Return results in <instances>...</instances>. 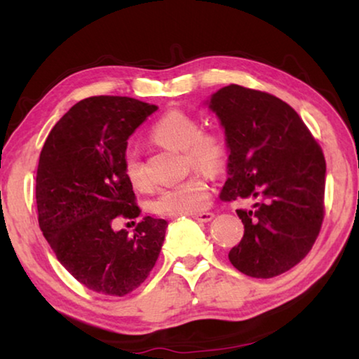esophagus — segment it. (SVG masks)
I'll use <instances>...</instances> for the list:
<instances>
[{
    "mask_svg": "<svg viewBox=\"0 0 359 359\" xmlns=\"http://www.w3.org/2000/svg\"><path fill=\"white\" fill-rule=\"evenodd\" d=\"M214 217H215V215L212 214V212H201V214H194V215H193L194 220L203 222V223H208V222H210L212 218H214Z\"/></svg>",
    "mask_w": 359,
    "mask_h": 359,
    "instance_id": "34e87169",
    "label": "esophagus"
}]
</instances>
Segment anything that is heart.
<instances>
[{
  "mask_svg": "<svg viewBox=\"0 0 359 359\" xmlns=\"http://www.w3.org/2000/svg\"><path fill=\"white\" fill-rule=\"evenodd\" d=\"M151 139L163 147L184 150L191 166L208 174H220L228 161V145L214 131H199L198 120L184 111H169L156 121ZM123 172L133 187L145 184L142 165L133 151L123 160ZM210 188L201 174H191L180 184L163 190L155 201V210L165 215H194L208 209Z\"/></svg>",
  "mask_w": 359,
  "mask_h": 359,
  "instance_id": "obj_1",
  "label": "heart"
}]
</instances>
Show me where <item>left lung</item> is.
Instances as JSON below:
<instances>
[{"label":"left lung","mask_w":359,"mask_h":359,"mask_svg":"<svg viewBox=\"0 0 359 359\" xmlns=\"http://www.w3.org/2000/svg\"><path fill=\"white\" fill-rule=\"evenodd\" d=\"M224 130L228 179L223 201L239 209L244 238L228 253L242 274L271 278L311 252L325 217L326 163L299 115L274 95L231 83L205 102Z\"/></svg>","instance_id":"1"}]
</instances>
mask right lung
Segmentation results:
<instances>
[{
	"mask_svg": "<svg viewBox=\"0 0 359 359\" xmlns=\"http://www.w3.org/2000/svg\"><path fill=\"white\" fill-rule=\"evenodd\" d=\"M155 104L126 96H92L53 126L36 174L39 228L66 271L88 290L125 296L136 290L160 255L168 222L144 217L135 236L114 231L117 217L136 218L125 177L128 139Z\"/></svg>",
	"mask_w": 359,
	"mask_h": 359,
	"instance_id": "add662e5",
	"label": "right lung"
}]
</instances>
